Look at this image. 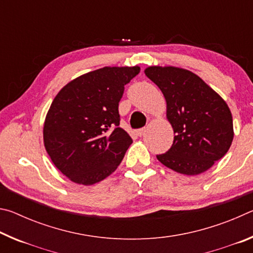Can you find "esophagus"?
Returning a JSON list of instances; mask_svg holds the SVG:
<instances>
[{
    "mask_svg": "<svg viewBox=\"0 0 253 253\" xmlns=\"http://www.w3.org/2000/svg\"><path fill=\"white\" fill-rule=\"evenodd\" d=\"M145 130H146V128L143 127V128H139V129H137L136 132H137V135H138V136H143Z\"/></svg>",
    "mask_w": 253,
    "mask_h": 253,
    "instance_id": "1",
    "label": "esophagus"
}]
</instances>
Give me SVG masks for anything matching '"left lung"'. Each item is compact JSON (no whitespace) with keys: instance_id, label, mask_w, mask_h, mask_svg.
<instances>
[{"instance_id":"left-lung-1","label":"left lung","mask_w":253,"mask_h":253,"mask_svg":"<svg viewBox=\"0 0 253 253\" xmlns=\"http://www.w3.org/2000/svg\"><path fill=\"white\" fill-rule=\"evenodd\" d=\"M149 79L166 100L173 145L156 155L166 168L198 175L221 160L232 144V115L226 102L193 72L175 67H148Z\"/></svg>"}]
</instances>
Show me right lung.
Returning a JSON list of instances; mask_svg holds the SVG:
<instances>
[{"label": "right lung", "instance_id": "1", "mask_svg": "<svg viewBox=\"0 0 253 253\" xmlns=\"http://www.w3.org/2000/svg\"><path fill=\"white\" fill-rule=\"evenodd\" d=\"M139 67H105L66 84L52 101L43 127L46 153L72 182L92 185L115 172L132 139L118 105Z\"/></svg>", "mask_w": 253, "mask_h": 253}]
</instances>
